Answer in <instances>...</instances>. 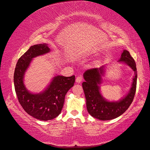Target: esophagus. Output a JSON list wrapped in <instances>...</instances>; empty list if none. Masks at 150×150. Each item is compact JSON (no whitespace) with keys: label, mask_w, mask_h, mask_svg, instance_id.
<instances>
[{"label":"esophagus","mask_w":150,"mask_h":150,"mask_svg":"<svg viewBox=\"0 0 150 150\" xmlns=\"http://www.w3.org/2000/svg\"><path fill=\"white\" fill-rule=\"evenodd\" d=\"M82 80H83L82 76H78L76 78V82L77 83H80L82 81Z\"/></svg>","instance_id":"34e87169"}]
</instances>
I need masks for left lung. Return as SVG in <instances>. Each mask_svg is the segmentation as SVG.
Returning a JSON list of instances; mask_svg holds the SVG:
<instances>
[{"label":"left lung","instance_id":"1","mask_svg":"<svg viewBox=\"0 0 150 150\" xmlns=\"http://www.w3.org/2000/svg\"><path fill=\"white\" fill-rule=\"evenodd\" d=\"M119 62L127 64L134 72V76L129 91L118 101H108L101 93L100 85L105 73V65L86 70L83 74L85 82L82 83V87L86 99V107L89 114L97 119L108 120L119 117L127 111L134 98L137 83L136 62L127 50L122 52Z\"/></svg>","mask_w":150,"mask_h":150}]
</instances>
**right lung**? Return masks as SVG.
Returning <instances> with one entry per match:
<instances>
[{
	"mask_svg": "<svg viewBox=\"0 0 150 150\" xmlns=\"http://www.w3.org/2000/svg\"><path fill=\"white\" fill-rule=\"evenodd\" d=\"M50 51L45 43L31 46L18 60L14 74L15 91L20 105L28 115L41 120H52L59 116L66 94L75 82L74 75L70 77L56 75L41 92L33 93L28 90L23 78L31 60L36 57L49 53Z\"/></svg>",
	"mask_w": 150,
	"mask_h": 150,
	"instance_id": "1",
	"label": "right lung"
}]
</instances>
